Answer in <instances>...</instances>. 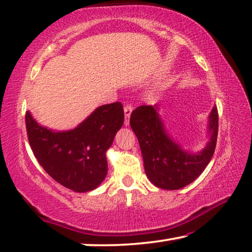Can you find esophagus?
Masks as SVG:
<instances>
[{
    "label": "esophagus",
    "instance_id": "obj_1",
    "mask_svg": "<svg viewBox=\"0 0 252 252\" xmlns=\"http://www.w3.org/2000/svg\"><path fill=\"white\" fill-rule=\"evenodd\" d=\"M133 111V106L129 105V104H126L125 108H124V113H125V125L127 126L128 125V119L130 117V113Z\"/></svg>",
    "mask_w": 252,
    "mask_h": 252
}]
</instances>
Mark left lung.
I'll use <instances>...</instances> for the list:
<instances>
[{
    "label": "left lung",
    "instance_id": "8db88e82",
    "mask_svg": "<svg viewBox=\"0 0 252 252\" xmlns=\"http://www.w3.org/2000/svg\"><path fill=\"white\" fill-rule=\"evenodd\" d=\"M161 105H141L130 115L129 124L139 140L144 171L158 188L177 190L202 174L215 154L218 136V110L209 115L208 142L202 150H185L168 135L159 115Z\"/></svg>",
    "mask_w": 252,
    "mask_h": 252
}]
</instances>
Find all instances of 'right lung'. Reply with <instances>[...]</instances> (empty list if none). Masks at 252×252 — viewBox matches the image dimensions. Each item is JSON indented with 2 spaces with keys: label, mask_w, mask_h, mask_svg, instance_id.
<instances>
[{
  "label": "right lung",
  "mask_w": 252,
  "mask_h": 252,
  "mask_svg": "<svg viewBox=\"0 0 252 252\" xmlns=\"http://www.w3.org/2000/svg\"><path fill=\"white\" fill-rule=\"evenodd\" d=\"M27 136L43 170L75 192L94 190L108 174L106 151L124 124L120 102L98 106L73 129L54 130L40 125L30 111Z\"/></svg>",
  "instance_id": "1"
}]
</instances>
